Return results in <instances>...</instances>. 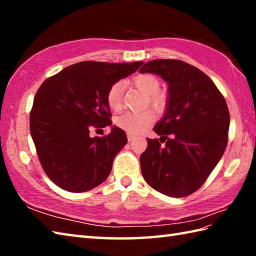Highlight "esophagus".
Instances as JSON below:
<instances>
[{"label":"esophagus","mask_w":256,"mask_h":256,"mask_svg":"<svg viewBox=\"0 0 256 256\" xmlns=\"http://www.w3.org/2000/svg\"><path fill=\"white\" fill-rule=\"evenodd\" d=\"M135 138V134H133V133H130V132H128V140H130V142H131V140H133Z\"/></svg>","instance_id":"34e87169"}]
</instances>
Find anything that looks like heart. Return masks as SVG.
<instances>
[{
	"instance_id": "b5f03b06",
	"label": "heart",
	"mask_w": 256,
	"mask_h": 256,
	"mask_svg": "<svg viewBox=\"0 0 256 256\" xmlns=\"http://www.w3.org/2000/svg\"><path fill=\"white\" fill-rule=\"evenodd\" d=\"M135 86L143 91L145 94L150 96V102L156 110H162L166 104V98L158 94L160 84L158 79L152 74H138L133 79ZM123 84H113L106 94L108 106L113 111H118L122 106ZM155 113L152 110H145L142 112H125L116 118V124L120 128L130 133H140L148 128L155 121Z\"/></svg>"
}]
</instances>
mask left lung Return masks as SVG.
Returning <instances> with one entry per match:
<instances>
[{"instance_id":"left-lung-1","label":"left lung","mask_w":256,"mask_h":256,"mask_svg":"<svg viewBox=\"0 0 256 256\" xmlns=\"http://www.w3.org/2000/svg\"><path fill=\"white\" fill-rule=\"evenodd\" d=\"M140 74H154L168 84L164 116L140 155L142 175L152 188L174 198L199 189L224 155L230 114L224 96L208 76L175 59L146 62ZM170 138H168V136Z\"/></svg>"}]
</instances>
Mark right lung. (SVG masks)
<instances>
[{"label": "right lung", "instance_id": "obj_1", "mask_svg": "<svg viewBox=\"0 0 256 256\" xmlns=\"http://www.w3.org/2000/svg\"><path fill=\"white\" fill-rule=\"evenodd\" d=\"M143 64L78 62L40 86L30 116V135L46 175L58 187L88 192L110 175L126 134L113 125L108 136L91 138L90 130L110 126L108 89Z\"/></svg>", "mask_w": 256, "mask_h": 256}]
</instances>
